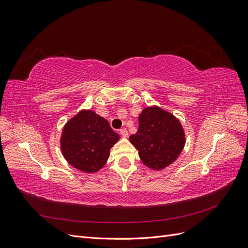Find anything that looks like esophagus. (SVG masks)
I'll return each instance as SVG.
<instances>
[{
	"label": "esophagus",
	"mask_w": 248,
	"mask_h": 248,
	"mask_svg": "<svg viewBox=\"0 0 248 248\" xmlns=\"http://www.w3.org/2000/svg\"><path fill=\"white\" fill-rule=\"evenodd\" d=\"M120 134H121L123 138H127L128 137V131H127L126 128H122V129H120Z\"/></svg>",
	"instance_id": "esophagus-1"
}]
</instances>
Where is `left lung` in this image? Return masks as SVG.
<instances>
[{"mask_svg": "<svg viewBox=\"0 0 248 248\" xmlns=\"http://www.w3.org/2000/svg\"><path fill=\"white\" fill-rule=\"evenodd\" d=\"M139 130L129 137L146 167L162 170L174 162L185 145L179 120L158 107L146 108L139 116Z\"/></svg>", "mask_w": 248, "mask_h": 248, "instance_id": "8db88e82", "label": "left lung"}]
</instances>
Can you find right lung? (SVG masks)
<instances>
[{"label":"right lung","mask_w":248,"mask_h":248,"mask_svg":"<svg viewBox=\"0 0 248 248\" xmlns=\"http://www.w3.org/2000/svg\"><path fill=\"white\" fill-rule=\"evenodd\" d=\"M119 139L106 119L93 110H80L64 126L62 154L76 169L96 172L107 163L110 148Z\"/></svg>","instance_id":"1"}]
</instances>
